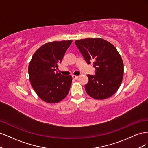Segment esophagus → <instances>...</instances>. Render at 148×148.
Wrapping results in <instances>:
<instances>
[{
  "label": "esophagus",
  "instance_id": "obj_1",
  "mask_svg": "<svg viewBox=\"0 0 148 148\" xmlns=\"http://www.w3.org/2000/svg\"><path fill=\"white\" fill-rule=\"evenodd\" d=\"M72 78L75 79H77L78 78V76H76V75H72Z\"/></svg>",
  "mask_w": 148,
  "mask_h": 148
}]
</instances>
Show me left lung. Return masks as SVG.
<instances>
[{
	"label": "left lung",
	"instance_id": "1",
	"mask_svg": "<svg viewBox=\"0 0 148 148\" xmlns=\"http://www.w3.org/2000/svg\"><path fill=\"white\" fill-rule=\"evenodd\" d=\"M76 46L88 64L93 62L95 75H88L85 90L96 99H104L118 90L122 82L123 63L116 48L101 38L77 40Z\"/></svg>",
	"mask_w": 148,
	"mask_h": 148
}]
</instances>
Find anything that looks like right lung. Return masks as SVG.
I'll return each instance as SVG.
<instances>
[{
  "label": "right lung",
  "instance_id": "add662e5",
  "mask_svg": "<svg viewBox=\"0 0 148 148\" xmlns=\"http://www.w3.org/2000/svg\"><path fill=\"white\" fill-rule=\"evenodd\" d=\"M71 42L69 40L46 43L32 57L28 66L29 81L36 93L44 101L57 103L68 95L72 77L56 71Z\"/></svg>",
  "mask_w": 148,
  "mask_h": 148
}]
</instances>
